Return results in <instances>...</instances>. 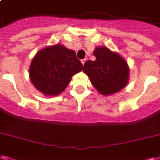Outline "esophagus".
<instances>
[{
  "label": "esophagus",
  "mask_w": 160,
  "mask_h": 160,
  "mask_svg": "<svg viewBox=\"0 0 160 160\" xmlns=\"http://www.w3.org/2000/svg\"><path fill=\"white\" fill-rule=\"evenodd\" d=\"M86 58H84V59H82V60H81V62H82V64H85V62H86Z\"/></svg>",
  "instance_id": "34e87169"
}]
</instances>
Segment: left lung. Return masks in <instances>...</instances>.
Listing matches in <instances>:
<instances>
[{"label": "left lung", "mask_w": 160, "mask_h": 160, "mask_svg": "<svg viewBox=\"0 0 160 160\" xmlns=\"http://www.w3.org/2000/svg\"><path fill=\"white\" fill-rule=\"evenodd\" d=\"M93 54L95 61H86L83 68L92 86L104 96L112 95L122 90L129 79L126 61L119 54L105 47H97Z\"/></svg>", "instance_id": "8db88e82"}]
</instances>
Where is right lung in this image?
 <instances>
[{
  "mask_svg": "<svg viewBox=\"0 0 160 160\" xmlns=\"http://www.w3.org/2000/svg\"><path fill=\"white\" fill-rule=\"evenodd\" d=\"M83 65L76 53L57 44L36 53L29 67V78L36 89L46 96H57L67 87Z\"/></svg>",
  "mask_w": 160,
  "mask_h": 160,
  "instance_id": "right-lung-1",
  "label": "right lung"
}]
</instances>
